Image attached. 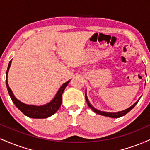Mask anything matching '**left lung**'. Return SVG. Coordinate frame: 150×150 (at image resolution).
Returning <instances> with one entry per match:
<instances>
[{"mask_svg": "<svg viewBox=\"0 0 150 150\" xmlns=\"http://www.w3.org/2000/svg\"><path fill=\"white\" fill-rule=\"evenodd\" d=\"M85 98H86V101H87V104H88L89 107L91 109H92V111H94V112L97 113V114L101 115V116L111 117V118H119V117H121L123 116H125L126 113H128L129 111H131L132 108L135 107V105L137 104V102H138V101H139L138 100L137 101H136V102L133 105H132V106H130V107H129L128 108H127V109L124 110V111H120V112H117V113H108V112H104V111H99V110L94 108L92 106H91L90 104H89L88 99H87V96H86V95H85Z\"/></svg>", "mask_w": 150, "mask_h": 150, "instance_id": "left-lung-1", "label": "left lung"}]
</instances>
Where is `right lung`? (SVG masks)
Here are the masks:
<instances>
[{"instance_id": "obj_1", "label": "right lung", "mask_w": 150, "mask_h": 150, "mask_svg": "<svg viewBox=\"0 0 150 150\" xmlns=\"http://www.w3.org/2000/svg\"><path fill=\"white\" fill-rule=\"evenodd\" d=\"M11 62L12 60L10 61L9 64H8V69H7L6 71V82L7 89H8L10 97L11 98L12 101H13V103H14L15 106H16V107L18 108L21 112L23 113L25 116L32 118H46L54 114V113L58 111V108H60V106H61V105L62 104V94H63V91H64L65 88L67 87V85H68V83H69L70 80L66 82L61 86V88H60L59 90L58 91L56 97H55L54 99H53L51 102H49V104L40 106L25 104H24V103L21 102L20 101H19L18 99H17L15 97V96L13 95V92H12V90L10 89L9 86H8L7 76H8V70H9L10 66V65H11Z\"/></svg>"}]
</instances>
